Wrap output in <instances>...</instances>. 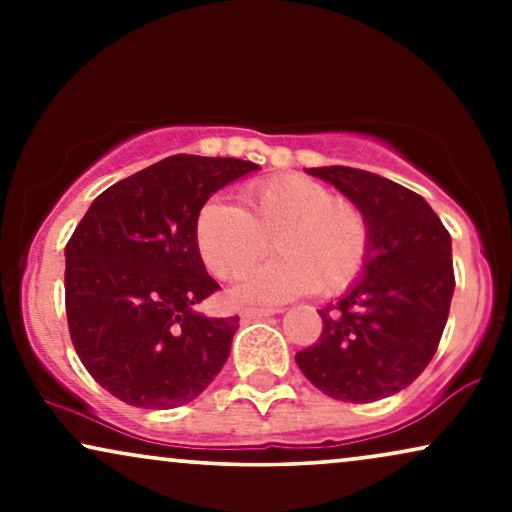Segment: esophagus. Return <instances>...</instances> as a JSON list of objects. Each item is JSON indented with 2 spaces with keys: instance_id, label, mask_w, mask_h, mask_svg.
Listing matches in <instances>:
<instances>
[{
  "instance_id": "34e87169",
  "label": "esophagus",
  "mask_w": 512,
  "mask_h": 512,
  "mask_svg": "<svg viewBox=\"0 0 512 512\" xmlns=\"http://www.w3.org/2000/svg\"><path fill=\"white\" fill-rule=\"evenodd\" d=\"M274 313H276V310H272V308H243V310H240V320H243V322L262 320V317H269Z\"/></svg>"
}]
</instances>
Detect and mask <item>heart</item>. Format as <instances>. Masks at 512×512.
<instances>
[{
    "label": "heart",
    "mask_w": 512,
    "mask_h": 512,
    "mask_svg": "<svg viewBox=\"0 0 512 512\" xmlns=\"http://www.w3.org/2000/svg\"><path fill=\"white\" fill-rule=\"evenodd\" d=\"M269 238L279 255L240 281V301L284 303L310 289L332 296L354 284L370 252L363 211L303 175L252 182L243 190V209L209 199L195 219L197 252L219 279L248 272Z\"/></svg>",
    "instance_id": "1"
}]
</instances>
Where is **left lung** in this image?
<instances>
[{
  "label": "left lung",
  "instance_id": "8db88e82",
  "mask_svg": "<svg viewBox=\"0 0 512 512\" xmlns=\"http://www.w3.org/2000/svg\"><path fill=\"white\" fill-rule=\"evenodd\" d=\"M308 173L363 211L370 252L361 279L317 310L322 334L296 363L332 399L378 402L414 383L436 354L455 291L450 233L424 197L397 182L346 166Z\"/></svg>",
  "mask_w": 512,
  "mask_h": 512
}]
</instances>
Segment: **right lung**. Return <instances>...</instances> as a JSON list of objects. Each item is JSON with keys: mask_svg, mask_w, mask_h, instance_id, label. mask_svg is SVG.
<instances>
[{"mask_svg": "<svg viewBox=\"0 0 512 512\" xmlns=\"http://www.w3.org/2000/svg\"><path fill=\"white\" fill-rule=\"evenodd\" d=\"M257 168L178 154L93 199L64 248V301L76 354L110 395L170 409L219 375L238 315L192 308L219 289L197 252L195 219L216 190Z\"/></svg>", "mask_w": 512, "mask_h": 512, "instance_id": "1", "label": "right lung"}]
</instances>
